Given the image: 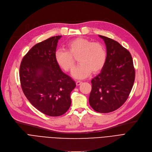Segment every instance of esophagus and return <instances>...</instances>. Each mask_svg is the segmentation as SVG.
<instances>
[{
    "label": "esophagus",
    "mask_w": 152,
    "mask_h": 152,
    "mask_svg": "<svg viewBox=\"0 0 152 152\" xmlns=\"http://www.w3.org/2000/svg\"><path fill=\"white\" fill-rule=\"evenodd\" d=\"M81 83H82V81H76V84L77 86H79Z\"/></svg>",
    "instance_id": "obj_1"
}]
</instances>
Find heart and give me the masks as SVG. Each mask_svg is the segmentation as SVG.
I'll use <instances>...</instances> for the list:
<instances>
[{"label": "heart", "instance_id": "1", "mask_svg": "<svg viewBox=\"0 0 152 152\" xmlns=\"http://www.w3.org/2000/svg\"><path fill=\"white\" fill-rule=\"evenodd\" d=\"M67 50L58 49L55 53L58 65L66 72L73 69L77 57L79 65L72 72L77 79L88 76L92 72L96 73L104 66L107 59L105 46L99 42H93L87 39L78 37L68 42Z\"/></svg>", "mask_w": 152, "mask_h": 152}]
</instances>
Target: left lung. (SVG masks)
I'll use <instances>...</instances> for the list:
<instances>
[{"mask_svg":"<svg viewBox=\"0 0 152 152\" xmlns=\"http://www.w3.org/2000/svg\"><path fill=\"white\" fill-rule=\"evenodd\" d=\"M107 46V59L101 73L91 80L89 104L107 113L121 107L128 98L135 71L130 52L115 40L100 36Z\"/></svg>","mask_w":152,"mask_h":152,"instance_id":"left-lung-1","label":"left lung"}]
</instances>
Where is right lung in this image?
I'll return each mask as SVG.
<instances>
[{
	"label": "right lung",
	"mask_w": 152,
	"mask_h": 152,
	"mask_svg": "<svg viewBox=\"0 0 152 152\" xmlns=\"http://www.w3.org/2000/svg\"><path fill=\"white\" fill-rule=\"evenodd\" d=\"M53 36L33 46L24 56L20 79L24 94L36 109L50 116L65 114L71 105L75 82L63 73L55 60L58 39Z\"/></svg>",
	"instance_id": "add662e5"
}]
</instances>
